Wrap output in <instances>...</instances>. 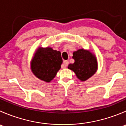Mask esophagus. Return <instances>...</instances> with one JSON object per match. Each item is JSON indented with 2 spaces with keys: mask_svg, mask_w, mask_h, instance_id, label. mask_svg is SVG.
<instances>
[{
  "mask_svg": "<svg viewBox=\"0 0 126 126\" xmlns=\"http://www.w3.org/2000/svg\"><path fill=\"white\" fill-rule=\"evenodd\" d=\"M68 64H69V62H68V60H64V62H63V63L62 64V68H65L68 65Z\"/></svg>",
  "mask_w": 126,
  "mask_h": 126,
  "instance_id": "34e87169",
  "label": "esophagus"
}]
</instances>
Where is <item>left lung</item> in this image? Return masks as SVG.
<instances>
[{
    "label": "left lung",
    "instance_id": "left-lung-1",
    "mask_svg": "<svg viewBox=\"0 0 126 126\" xmlns=\"http://www.w3.org/2000/svg\"><path fill=\"white\" fill-rule=\"evenodd\" d=\"M74 63L68 65V69L75 72L77 78L85 81L93 76L97 69V62L93 54L88 50L80 49L73 52Z\"/></svg>",
    "mask_w": 126,
    "mask_h": 126
}]
</instances>
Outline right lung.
<instances>
[{"label":"right lung","instance_id":"1","mask_svg":"<svg viewBox=\"0 0 126 126\" xmlns=\"http://www.w3.org/2000/svg\"><path fill=\"white\" fill-rule=\"evenodd\" d=\"M63 60L60 51L51 47H39L31 61V69L37 78L50 82L61 68Z\"/></svg>","mask_w":126,"mask_h":126}]
</instances>
